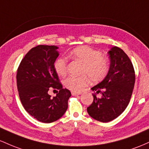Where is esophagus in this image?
Masks as SVG:
<instances>
[{
    "instance_id": "1",
    "label": "esophagus",
    "mask_w": 149,
    "mask_h": 149,
    "mask_svg": "<svg viewBox=\"0 0 149 149\" xmlns=\"http://www.w3.org/2000/svg\"><path fill=\"white\" fill-rule=\"evenodd\" d=\"M72 96H78V95L81 94V93H77V92H74V91H72Z\"/></svg>"
}]
</instances>
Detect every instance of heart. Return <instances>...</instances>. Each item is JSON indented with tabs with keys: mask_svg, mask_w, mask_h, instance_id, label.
<instances>
[{
	"mask_svg": "<svg viewBox=\"0 0 149 149\" xmlns=\"http://www.w3.org/2000/svg\"><path fill=\"white\" fill-rule=\"evenodd\" d=\"M70 58L83 64L80 76H70L64 80L66 88L74 92L81 91L88 84L89 79L92 82L101 81L106 77L109 70L108 61L98 50L88 46H79L69 53ZM54 68L59 76L65 77L68 73V59L61 57L54 63Z\"/></svg>",
	"mask_w": 149,
	"mask_h": 149,
	"instance_id": "obj_1",
	"label": "heart"
}]
</instances>
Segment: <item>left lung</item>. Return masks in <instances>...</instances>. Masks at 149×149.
I'll return each instance as SVG.
<instances>
[{
    "instance_id": "obj_1",
    "label": "left lung",
    "mask_w": 149,
    "mask_h": 149,
    "mask_svg": "<svg viewBox=\"0 0 149 149\" xmlns=\"http://www.w3.org/2000/svg\"><path fill=\"white\" fill-rule=\"evenodd\" d=\"M110 68L105 79L91 88L93 101L87 108L93 119L108 123L118 118L126 109L132 94L135 82L134 67L127 55L114 46L108 52ZM101 93V98L96 94Z\"/></svg>"
}]
</instances>
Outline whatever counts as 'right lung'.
<instances>
[{"label": "right lung", "instance_id": "1", "mask_svg": "<svg viewBox=\"0 0 149 149\" xmlns=\"http://www.w3.org/2000/svg\"><path fill=\"white\" fill-rule=\"evenodd\" d=\"M56 46L38 45L22 60L17 72V86L24 109L35 119L51 123L60 119L68 109L71 93L63 88L55 70L59 56ZM51 88L59 90L53 98L47 93Z\"/></svg>", "mask_w": 149, "mask_h": 149}]
</instances>
